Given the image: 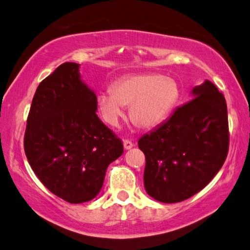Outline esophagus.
<instances>
[{
  "instance_id": "obj_1",
  "label": "esophagus",
  "mask_w": 250,
  "mask_h": 250,
  "mask_svg": "<svg viewBox=\"0 0 250 250\" xmlns=\"http://www.w3.org/2000/svg\"><path fill=\"white\" fill-rule=\"evenodd\" d=\"M132 146H133V143L131 142V141H129V140H125V141H124V147H125V150H130Z\"/></svg>"
}]
</instances>
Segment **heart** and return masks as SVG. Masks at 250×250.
Wrapping results in <instances>:
<instances>
[{
	"instance_id": "obj_1",
	"label": "heart",
	"mask_w": 250,
	"mask_h": 250,
	"mask_svg": "<svg viewBox=\"0 0 250 250\" xmlns=\"http://www.w3.org/2000/svg\"><path fill=\"white\" fill-rule=\"evenodd\" d=\"M181 99L175 79L160 74L125 76L113 83L112 90L100 91L96 104L103 120L111 128L119 125L130 105V118L139 128L152 130L166 122Z\"/></svg>"
}]
</instances>
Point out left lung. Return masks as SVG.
<instances>
[{"instance_id":"1","label":"left lung","mask_w":250,"mask_h":250,"mask_svg":"<svg viewBox=\"0 0 250 250\" xmlns=\"http://www.w3.org/2000/svg\"><path fill=\"white\" fill-rule=\"evenodd\" d=\"M191 97L138 142L146 155L145 188L155 201L188 200L213 180L226 160L229 134L223 94L206 79Z\"/></svg>"}]
</instances>
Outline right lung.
<instances>
[{"label":"right lung","instance_id":"add662e5","mask_svg":"<svg viewBox=\"0 0 250 250\" xmlns=\"http://www.w3.org/2000/svg\"><path fill=\"white\" fill-rule=\"evenodd\" d=\"M79 68L64 62L40 83L24 137L25 154L37 177L71 204L98 195L109 164L124 153L122 142L97 117L95 90Z\"/></svg>","mask_w":250,"mask_h":250}]
</instances>
